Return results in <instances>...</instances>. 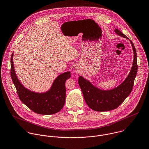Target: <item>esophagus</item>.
<instances>
[{
    "label": "esophagus",
    "instance_id": "obj_1",
    "mask_svg": "<svg viewBox=\"0 0 149 149\" xmlns=\"http://www.w3.org/2000/svg\"><path fill=\"white\" fill-rule=\"evenodd\" d=\"M75 69H76V70H77V69H77V68H76Z\"/></svg>",
    "mask_w": 149,
    "mask_h": 149
}]
</instances>
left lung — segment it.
Wrapping results in <instances>:
<instances>
[{"label": "left lung", "mask_w": 149, "mask_h": 149, "mask_svg": "<svg viewBox=\"0 0 149 149\" xmlns=\"http://www.w3.org/2000/svg\"><path fill=\"white\" fill-rule=\"evenodd\" d=\"M115 33L122 38L129 39L117 28ZM134 52L133 65L129 74L125 80L118 86L110 89L102 90L94 86L91 82L80 76L79 84L81 88L84 100L88 106L97 111H110L118 108L130 94L137 73V58L135 47L130 40Z\"/></svg>", "instance_id": "1"}]
</instances>
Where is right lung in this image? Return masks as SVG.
Returning <instances> with one entry per match:
<instances>
[{"label":"right lung","instance_id":"obj_1","mask_svg":"<svg viewBox=\"0 0 149 149\" xmlns=\"http://www.w3.org/2000/svg\"><path fill=\"white\" fill-rule=\"evenodd\" d=\"M13 53L11 58V76L21 101L33 111L39 114H54L63 108L65 101V81L69 79L70 72H64L54 80L50 89L37 93L25 88L19 80L14 68Z\"/></svg>","mask_w":149,"mask_h":149}]
</instances>
